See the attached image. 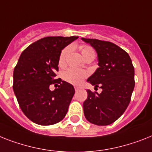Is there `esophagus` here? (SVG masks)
<instances>
[{
  "mask_svg": "<svg viewBox=\"0 0 152 152\" xmlns=\"http://www.w3.org/2000/svg\"><path fill=\"white\" fill-rule=\"evenodd\" d=\"M75 91H78L79 89H81V86H75Z\"/></svg>",
  "mask_w": 152,
  "mask_h": 152,
  "instance_id": "esophagus-1",
  "label": "esophagus"
}]
</instances>
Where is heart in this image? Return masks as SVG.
Wrapping results in <instances>:
<instances>
[{"label": "heart", "instance_id": "b5f03b06", "mask_svg": "<svg viewBox=\"0 0 152 152\" xmlns=\"http://www.w3.org/2000/svg\"><path fill=\"white\" fill-rule=\"evenodd\" d=\"M80 50H81V53H82V56H84V58L90 54H95L94 50L90 46H80ZM70 50H71V47L67 46V47H65L61 51L60 56H59V65L60 66H64L66 64L67 56ZM88 75V74L86 71L71 67V68L67 69V71L64 72L63 77H64L65 81L69 82V83L74 84V85H78V84H80L81 81H83L84 78L87 77Z\"/></svg>", "mask_w": 152, "mask_h": 152}]
</instances>
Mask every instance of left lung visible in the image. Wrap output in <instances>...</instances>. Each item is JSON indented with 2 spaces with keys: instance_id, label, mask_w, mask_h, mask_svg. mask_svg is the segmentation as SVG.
Instances as JSON below:
<instances>
[{
  "instance_id": "1",
  "label": "left lung",
  "mask_w": 152,
  "mask_h": 152,
  "mask_svg": "<svg viewBox=\"0 0 152 152\" xmlns=\"http://www.w3.org/2000/svg\"><path fill=\"white\" fill-rule=\"evenodd\" d=\"M81 39L96 50L99 66L87 81L102 89L100 94L87 90L84 114L91 124L110 125L120 118L130 103L135 85L134 67L128 53L117 45L96 39Z\"/></svg>"
}]
</instances>
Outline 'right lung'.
<instances>
[{
    "label": "right lung",
    "mask_w": 152,
    "mask_h": 152,
    "mask_svg": "<svg viewBox=\"0 0 152 152\" xmlns=\"http://www.w3.org/2000/svg\"><path fill=\"white\" fill-rule=\"evenodd\" d=\"M77 38L45 37L29 45L20 56L14 70L13 90L22 112L35 124L52 125L66 116L75 88L55 77L61 50ZM56 83L60 84L58 88L50 91L49 85Z\"/></svg>",
    "instance_id": "right-lung-1"
}]
</instances>
